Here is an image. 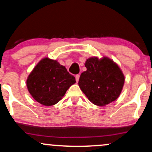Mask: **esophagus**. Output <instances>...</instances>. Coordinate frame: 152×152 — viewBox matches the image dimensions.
<instances>
[{"label": "esophagus", "mask_w": 152, "mask_h": 152, "mask_svg": "<svg viewBox=\"0 0 152 152\" xmlns=\"http://www.w3.org/2000/svg\"><path fill=\"white\" fill-rule=\"evenodd\" d=\"M75 77H76V82H78V80H79V77H80V75L79 74L76 75V76H75Z\"/></svg>", "instance_id": "34e87169"}]
</instances>
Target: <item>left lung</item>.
<instances>
[{"mask_svg": "<svg viewBox=\"0 0 152 152\" xmlns=\"http://www.w3.org/2000/svg\"><path fill=\"white\" fill-rule=\"evenodd\" d=\"M86 71L81 73L78 85L88 99L97 106H106L121 94L124 76L111 59L93 57L85 63Z\"/></svg>", "mask_w": 152, "mask_h": 152, "instance_id": "8db88e82", "label": "left lung"}]
</instances>
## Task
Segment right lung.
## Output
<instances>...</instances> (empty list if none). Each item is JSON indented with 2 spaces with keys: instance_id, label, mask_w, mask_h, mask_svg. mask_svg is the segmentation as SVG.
Returning <instances> with one entry per match:
<instances>
[{
  "instance_id": "right-lung-1",
  "label": "right lung",
  "mask_w": 152,
  "mask_h": 152,
  "mask_svg": "<svg viewBox=\"0 0 152 152\" xmlns=\"http://www.w3.org/2000/svg\"><path fill=\"white\" fill-rule=\"evenodd\" d=\"M76 83L73 75L57 61L42 59L28 77L27 88L36 102L44 106H53Z\"/></svg>"
}]
</instances>
